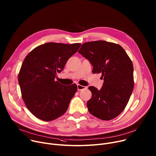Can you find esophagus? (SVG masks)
Returning a JSON list of instances; mask_svg holds the SVG:
<instances>
[{
    "label": "esophagus",
    "instance_id": "obj_1",
    "mask_svg": "<svg viewBox=\"0 0 156 156\" xmlns=\"http://www.w3.org/2000/svg\"><path fill=\"white\" fill-rule=\"evenodd\" d=\"M77 87H78V91H81V90H85V89L87 88L86 86H82V85H80V84H77Z\"/></svg>",
    "mask_w": 156,
    "mask_h": 156
}]
</instances>
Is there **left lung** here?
I'll list each match as a JSON object with an SVG mask.
<instances>
[{"label": "left lung", "mask_w": 156, "mask_h": 156, "mask_svg": "<svg viewBox=\"0 0 156 156\" xmlns=\"http://www.w3.org/2000/svg\"><path fill=\"white\" fill-rule=\"evenodd\" d=\"M78 53L93 65V73H101L104 78L100 90L88 87L92 93L87 102L89 112L103 120L117 117L126 106L134 87L130 58L121 46L105 41L83 43Z\"/></svg>", "instance_id": "8db88e82"}]
</instances>
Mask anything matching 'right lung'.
Here are the masks:
<instances>
[{
    "mask_svg": "<svg viewBox=\"0 0 156 156\" xmlns=\"http://www.w3.org/2000/svg\"><path fill=\"white\" fill-rule=\"evenodd\" d=\"M80 46V43L48 42L35 48L24 59L18 83L27 107L37 119L52 121L67 110L77 86L62 85L55 78Z\"/></svg>",
    "mask_w": 156,
    "mask_h": 156,
    "instance_id": "obj_1",
    "label": "right lung"
}]
</instances>
